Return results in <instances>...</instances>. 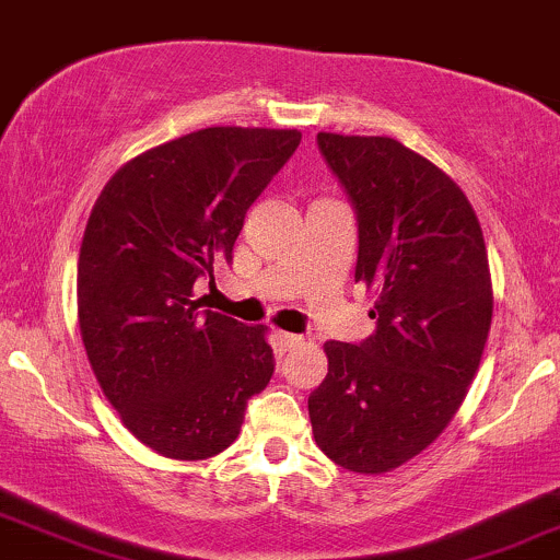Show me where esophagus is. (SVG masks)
<instances>
[{
	"label": "esophagus",
	"instance_id": "obj_1",
	"mask_svg": "<svg viewBox=\"0 0 560 560\" xmlns=\"http://www.w3.org/2000/svg\"><path fill=\"white\" fill-rule=\"evenodd\" d=\"M279 342L284 345V350H300L302 345H305V339L300 337V334H287V331H279Z\"/></svg>",
	"mask_w": 560,
	"mask_h": 560
}]
</instances>
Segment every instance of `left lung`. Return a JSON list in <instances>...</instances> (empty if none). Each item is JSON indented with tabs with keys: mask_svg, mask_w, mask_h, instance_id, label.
Here are the masks:
<instances>
[{
	"mask_svg": "<svg viewBox=\"0 0 560 560\" xmlns=\"http://www.w3.org/2000/svg\"><path fill=\"white\" fill-rule=\"evenodd\" d=\"M318 147L358 210L355 281L376 294V334L324 345L307 410L326 458L378 477L464 405L492 324L490 260L471 202L432 160L389 137L320 131Z\"/></svg>",
	"mask_w": 560,
	"mask_h": 560,
	"instance_id": "1",
	"label": "left lung"
}]
</instances>
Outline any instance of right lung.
Instances as JSON below:
<instances>
[{
  "mask_svg": "<svg viewBox=\"0 0 560 560\" xmlns=\"http://www.w3.org/2000/svg\"><path fill=\"white\" fill-rule=\"evenodd\" d=\"M300 139L202 128L131 158L96 197L79 255L81 339L128 432L165 458L223 453L271 382L268 326L199 311L195 281L231 260L249 205Z\"/></svg>",
  "mask_w": 560,
  "mask_h": 560,
  "instance_id": "right-lung-1",
  "label": "right lung"
}]
</instances>
